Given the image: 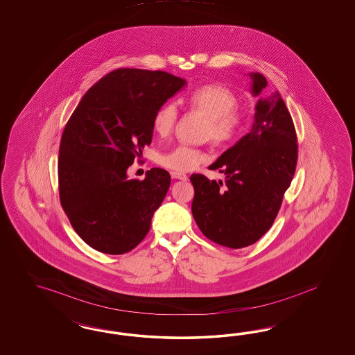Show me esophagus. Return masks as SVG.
<instances>
[{
	"label": "esophagus",
	"instance_id": "34e87169",
	"mask_svg": "<svg viewBox=\"0 0 355 355\" xmlns=\"http://www.w3.org/2000/svg\"><path fill=\"white\" fill-rule=\"evenodd\" d=\"M171 175L174 180H181V181H187V175L184 173L171 172Z\"/></svg>",
	"mask_w": 355,
	"mask_h": 355
}]
</instances>
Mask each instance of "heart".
I'll list each match as a JSON object with an SVG mask.
<instances>
[{
  "label": "heart",
  "mask_w": 355,
  "mask_h": 355,
  "mask_svg": "<svg viewBox=\"0 0 355 355\" xmlns=\"http://www.w3.org/2000/svg\"><path fill=\"white\" fill-rule=\"evenodd\" d=\"M193 110L207 117L205 138L215 143H225L233 139L242 128V114L236 110L238 98L233 91L221 85H207L195 89L187 100ZM178 119V107L168 101L159 107L152 119V129L159 137L172 132ZM205 152L180 144L159 156V164L173 171L187 172L205 162Z\"/></svg>",
  "instance_id": "1"
}]
</instances>
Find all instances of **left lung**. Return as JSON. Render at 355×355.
<instances>
[{"instance_id": "1", "label": "left lung", "mask_w": 355, "mask_h": 355, "mask_svg": "<svg viewBox=\"0 0 355 355\" xmlns=\"http://www.w3.org/2000/svg\"><path fill=\"white\" fill-rule=\"evenodd\" d=\"M257 97L268 85L248 73ZM298 157L297 134L279 91L259 97L250 132L209 165L225 174L223 182L193 174L191 205L196 225L208 239L230 248H248L264 236L279 214Z\"/></svg>"}]
</instances>
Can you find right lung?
<instances>
[{"mask_svg":"<svg viewBox=\"0 0 355 355\" xmlns=\"http://www.w3.org/2000/svg\"><path fill=\"white\" fill-rule=\"evenodd\" d=\"M184 87L165 71L119 69L82 97L62 134L58 182L64 214L88 246L121 255L147 236L171 175L152 168L143 181L129 180L128 169L152 141L155 112Z\"/></svg>","mask_w":355,"mask_h":355,"instance_id":"add662e5","label":"right lung"}]
</instances>
